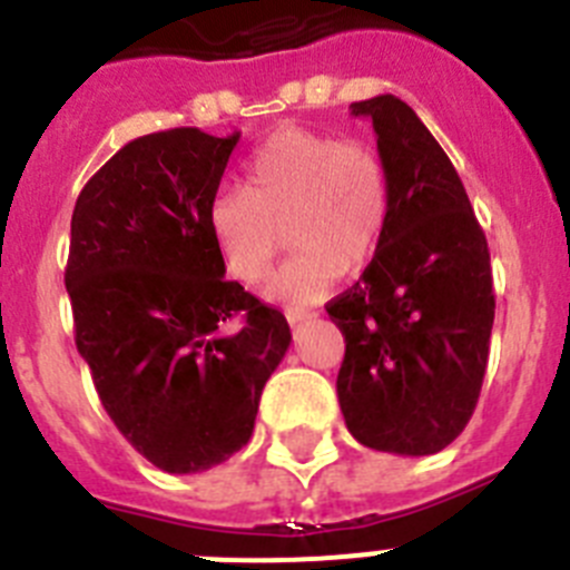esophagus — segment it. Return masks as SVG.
Instances as JSON below:
<instances>
[{
  "label": "esophagus",
  "instance_id": "34e87169",
  "mask_svg": "<svg viewBox=\"0 0 570 570\" xmlns=\"http://www.w3.org/2000/svg\"><path fill=\"white\" fill-rule=\"evenodd\" d=\"M285 316H288V322L291 325H299V322H308V320H314V311H308V308H288L285 311Z\"/></svg>",
  "mask_w": 570,
  "mask_h": 570
}]
</instances>
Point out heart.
I'll use <instances>...</instances> for the list:
<instances>
[{
    "mask_svg": "<svg viewBox=\"0 0 570 570\" xmlns=\"http://www.w3.org/2000/svg\"><path fill=\"white\" fill-rule=\"evenodd\" d=\"M245 179L248 190H216L208 208V230L234 279L256 285L268 276L285 223L296 254L271 294L294 305L320 302L340 274H356L380 250L391 194L374 148L282 128L254 150Z\"/></svg>",
    "mask_w": 570,
    "mask_h": 570,
    "instance_id": "1",
    "label": "heart"
}]
</instances>
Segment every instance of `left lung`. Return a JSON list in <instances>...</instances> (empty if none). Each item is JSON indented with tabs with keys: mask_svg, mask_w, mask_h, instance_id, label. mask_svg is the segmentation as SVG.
Listing matches in <instances>:
<instances>
[{
	"mask_svg": "<svg viewBox=\"0 0 570 570\" xmlns=\"http://www.w3.org/2000/svg\"><path fill=\"white\" fill-rule=\"evenodd\" d=\"M351 114L374 122L391 214L360 282L328 302L345 336L336 394L356 442L428 456L462 434L480 400L497 308L491 254L420 116L391 94Z\"/></svg>",
	"mask_w": 570,
	"mask_h": 570,
	"instance_id": "left-lung-1",
	"label": "left lung"
}]
</instances>
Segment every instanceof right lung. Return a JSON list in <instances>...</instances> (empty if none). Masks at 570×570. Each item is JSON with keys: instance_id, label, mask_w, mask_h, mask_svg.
<instances>
[{"instance_id": "right-lung-1", "label": "right lung", "mask_w": 570, "mask_h": 570, "mask_svg": "<svg viewBox=\"0 0 570 570\" xmlns=\"http://www.w3.org/2000/svg\"><path fill=\"white\" fill-rule=\"evenodd\" d=\"M239 134L139 136L82 188L65 288L105 411L148 462L199 473L248 445L288 320L225 279L208 230Z\"/></svg>"}]
</instances>
